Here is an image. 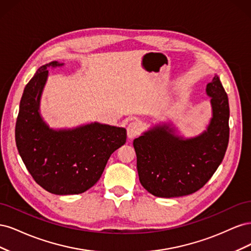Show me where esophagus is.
<instances>
[{"label":"esophagus","mask_w":251,"mask_h":251,"mask_svg":"<svg viewBox=\"0 0 251 251\" xmlns=\"http://www.w3.org/2000/svg\"><path fill=\"white\" fill-rule=\"evenodd\" d=\"M142 130V126L139 121H132V123L128 124L126 127V134L127 137L130 139L135 138L136 136H138Z\"/></svg>","instance_id":"esophagus-1"}]
</instances>
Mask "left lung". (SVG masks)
Here are the masks:
<instances>
[{"label": "left lung", "mask_w": 251, "mask_h": 251, "mask_svg": "<svg viewBox=\"0 0 251 251\" xmlns=\"http://www.w3.org/2000/svg\"><path fill=\"white\" fill-rule=\"evenodd\" d=\"M211 117L205 130L185 137L172 120L149 127L133 142L141 185L160 198L191 195L221 164L229 139L228 97L219 76L206 86Z\"/></svg>", "instance_id": "obj_1"}]
</instances>
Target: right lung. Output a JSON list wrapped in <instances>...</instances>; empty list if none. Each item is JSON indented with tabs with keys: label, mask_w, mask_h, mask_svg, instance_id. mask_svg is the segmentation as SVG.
I'll list each match as a JSON object with an SVG mask.
<instances>
[{
	"label": "right lung",
	"mask_w": 251,
	"mask_h": 251,
	"mask_svg": "<svg viewBox=\"0 0 251 251\" xmlns=\"http://www.w3.org/2000/svg\"><path fill=\"white\" fill-rule=\"evenodd\" d=\"M53 60L37 69L24 89L16 125V142L23 162L35 182L54 195H77L101 177L110 156L126 140L125 127L88 123L54 128L41 114V98L49 70L63 67Z\"/></svg>",
	"instance_id": "obj_1"
}]
</instances>
